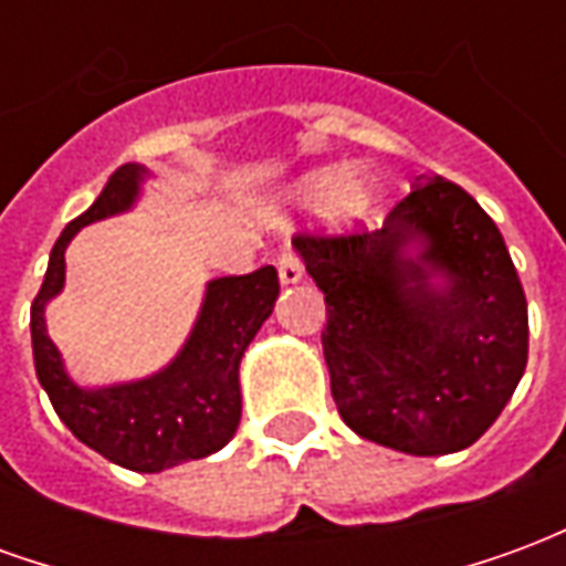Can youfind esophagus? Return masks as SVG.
<instances>
[{
	"label": "esophagus",
	"instance_id": "obj_1",
	"mask_svg": "<svg viewBox=\"0 0 566 566\" xmlns=\"http://www.w3.org/2000/svg\"><path fill=\"white\" fill-rule=\"evenodd\" d=\"M303 275H306V270H303V260L296 258L294 251H284L282 258H279V282L296 284V282H303Z\"/></svg>",
	"mask_w": 566,
	"mask_h": 566
}]
</instances>
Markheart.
Returning <instances> with one entry per match:
<instances>
[{"mask_svg":"<svg viewBox=\"0 0 566 566\" xmlns=\"http://www.w3.org/2000/svg\"><path fill=\"white\" fill-rule=\"evenodd\" d=\"M381 187L367 163H331L308 169L275 199V218L287 221L291 214H321V221L333 230H345L367 221L376 211Z\"/></svg>","mask_w":566,"mask_h":566,"instance_id":"obj_1","label":"heart"}]
</instances>
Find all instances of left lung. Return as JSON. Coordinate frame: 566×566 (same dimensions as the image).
<instances>
[{
  "mask_svg": "<svg viewBox=\"0 0 566 566\" xmlns=\"http://www.w3.org/2000/svg\"><path fill=\"white\" fill-rule=\"evenodd\" d=\"M294 248L324 291L331 391L357 437L433 458L497 421L527 364V300L463 187L421 175L381 230Z\"/></svg>",
  "mask_w": 566,
  "mask_h": 566,
  "instance_id": "1",
  "label": "left lung"
}]
</instances>
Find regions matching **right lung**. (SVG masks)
I'll return each instance as SVG.
<instances>
[{"label":"right lung","instance_id":"right-lung-1","mask_svg":"<svg viewBox=\"0 0 566 566\" xmlns=\"http://www.w3.org/2000/svg\"><path fill=\"white\" fill-rule=\"evenodd\" d=\"M150 178L148 166L124 163L91 209L66 223L51 248L48 272L32 300L30 331L35 376L60 421L117 467L163 473L178 463L209 458L233 439L242 418L239 364L279 300V272L260 266L251 275L206 282L202 306L178 355L145 379L115 385H78L48 336V303L63 294L66 248L87 223L129 211Z\"/></svg>","mask_w":566,"mask_h":566}]
</instances>
